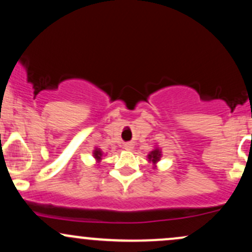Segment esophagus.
I'll use <instances>...</instances> for the list:
<instances>
[{
	"label": "esophagus",
	"instance_id": "34e87169",
	"mask_svg": "<svg viewBox=\"0 0 252 252\" xmlns=\"http://www.w3.org/2000/svg\"><path fill=\"white\" fill-rule=\"evenodd\" d=\"M132 148H134L132 143H126V144H124V149H126V150H131Z\"/></svg>",
	"mask_w": 252,
	"mask_h": 252
}]
</instances>
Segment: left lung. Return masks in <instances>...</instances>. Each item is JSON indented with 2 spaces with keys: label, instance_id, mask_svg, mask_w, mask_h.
<instances>
[{
  "label": "left lung",
  "instance_id": "left-lung-1",
  "mask_svg": "<svg viewBox=\"0 0 252 252\" xmlns=\"http://www.w3.org/2000/svg\"><path fill=\"white\" fill-rule=\"evenodd\" d=\"M160 158H161V152H160V150H158V149L153 150V152L150 153V154L148 155L149 161H152L153 163H156V162H158V161L160 160Z\"/></svg>",
  "mask_w": 252,
  "mask_h": 252
}]
</instances>
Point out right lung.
Instances as JSON below:
<instances>
[{
	"label": "right lung",
	"instance_id": "obj_1",
	"mask_svg": "<svg viewBox=\"0 0 252 252\" xmlns=\"http://www.w3.org/2000/svg\"><path fill=\"white\" fill-rule=\"evenodd\" d=\"M94 158H97V160L99 161L100 158H102V152H100L99 149H94Z\"/></svg>",
	"mask_w": 252,
	"mask_h": 252
}]
</instances>
